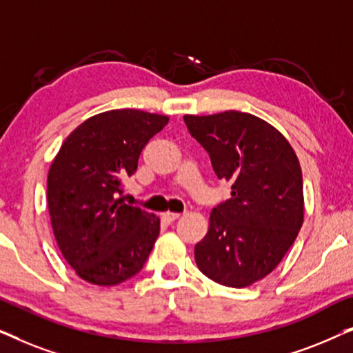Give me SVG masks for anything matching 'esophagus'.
Returning a JSON list of instances; mask_svg holds the SVG:
<instances>
[{"label": "esophagus", "mask_w": 353, "mask_h": 353, "mask_svg": "<svg viewBox=\"0 0 353 353\" xmlns=\"http://www.w3.org/2000/svg\"><path fill=\"white\" fill-rule=\"evenodd\" d=\"M162 219L165 220V221H168V223H172V221H175L176 219H180V214H176V212H163Z\"/></svg>", "instance_id": "obj_1"}]
</instances>
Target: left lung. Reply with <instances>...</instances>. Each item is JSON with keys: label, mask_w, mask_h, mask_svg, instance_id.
<instances>
[{"label": "left lung", "mask_w": 353, "mask_h": 353, "mask_svg": "<svg viewBox=\"0 0 353 353\" xmlns=\"http://www.w3.org/2000/svg\"><path fill=\"white\" fill-rule=\"evenodd\" d=\"M185 123L231 183L194 248L197 268L223 286H250L278 267L303 223L301 163L283 133L252 114L185 115Z\"/></svg>", "instance_id": "1"}]
</instances>
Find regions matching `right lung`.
I'll use <instances>...</instances> for the list:
<instances>
[{"label": "right lung", "instance_id": "1", "mask_svg": "<svg viewBox=\"0 0 353 353\" xmlns=\"http://www.w3.org/2000/svg\"><path fill=\"white\" fill-rule=\"evenodd\" d=\"M167 115L114 109L80 123L48 172V209L59 250L81 279L115 286L137 274L151 254L161 220L123 204L122 183L138 168Z\"/></svg>", "mask_w": 353, "mask_h": 353}]
</instances>
